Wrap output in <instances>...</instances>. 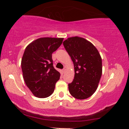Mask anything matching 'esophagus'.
<instances>
[{
    "mask_svg": "<svg viewBox=\"0 0 129 129\" xmlns=\"http://www.w3.org/2000/svg\"><path fill=\"white\" fill-rule=\"evenodd\" d=\"M66 70H67V67H64V68H63V73H64V72H66Z\"/></svg>",
    "mask_w": 129,
    "mask_h": 129,
    "instance_id": "obj_1",
    "label": "esophagus"
}]
</instances>
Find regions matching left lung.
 <instances>
[{"instance_id":"8db88e82","label":"left lung","mask_w":129,"mask_h":129,"mask_svg":"<svg viewBox=\"0 0 129 129\" xmlns=\"http://www.w3.org/2000/svg\"><path fill=\"white\" fill-rule=\"evenodd\" d=\"M63 45L75 69V78L69 84V92L78 100L87 99L95 92L102 75V59L95 47L84 38H69Z\"/></svg>"}]
</instances>
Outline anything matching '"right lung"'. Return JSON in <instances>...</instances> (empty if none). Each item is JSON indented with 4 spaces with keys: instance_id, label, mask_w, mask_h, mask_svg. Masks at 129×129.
Here are the masks:
<instances>
[{
    "instance_id": "right-lung-1",
    "label": "right lung",
    "mask_w": 129,
    "mask_h": 129,
    "mask_svg": "<svg viewBox=\"0 0 129 129\" xmlns=\"http://www.w3.org/2000/svg\"><path fill=\"white\" fill-rule=\"evenodd\" d=\"M63 39L39 38L25 50L21 61L23 79L35 96L44 98L54 91L60 75L53 67L52 53L60 47Z\"/></svg>"
}]
</instances>
